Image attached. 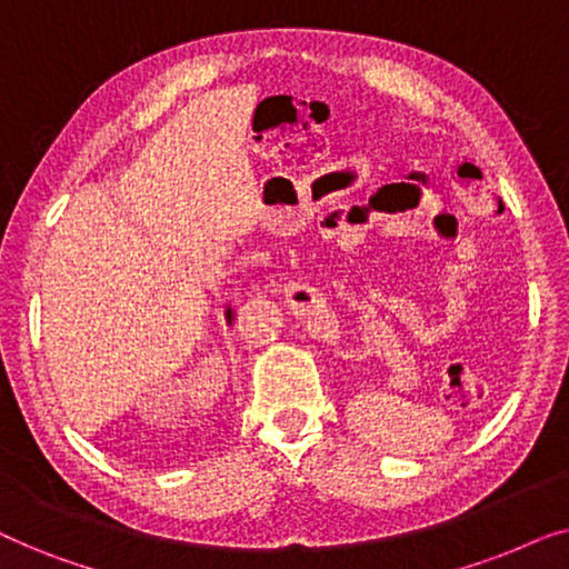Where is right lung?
Wrapping results in <instances>:
<instances>
[{
	"label": "right lung",
	"mask_w": 569,
	"mask_h": 569,
	"mask_svg": "<svg viewBox=\"0 0 569 569\" xmlns=\"http://www.w3.org/2000/svg\"><path fill=\"white\" fill-rule=\"evenodd\" d=\"M224 316H228V321H232V313H230V308H228V313H224Z\"/></svg>",
	"instance_id": "right-lung-1"
}]
</instances>
